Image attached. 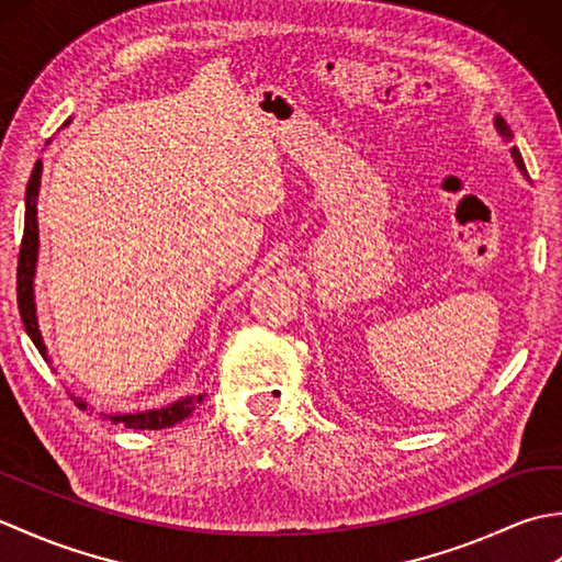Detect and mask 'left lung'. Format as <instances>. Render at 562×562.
Returning a JSON list of instances; mask_svg holds the SVG:
<instances>
[{
  "mask_svg": "<svg viewBox=\"0 0 562 562\" xmlns=\"http://www.w3.org/2000/svg\"><path fill=\"white\" fill-rule=\"evenodd\" d=\"M495 130H497V135L503 137L505 142H512V130H509V125L503 121V115H495ZM509 151H512V159H515V164H517V169H519L524 176H527V166H524V159H521L519 149L512 147Z\"/></svg>",
  "mask_w": 562,
  "mask_h": 562,
  "instance_id": "obj_1",
  "label": "left lung"
}]
</instances>
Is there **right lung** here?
<instances>
[{"label": "right lung", "mask_w": 562, "mask_h": 562, "mask_svg": "<svg viewBox=\"0 0 562 562\" xmlns=\"http://www.w3.org/2000/svg\"><path fill=\"white\" fill-rule=\"evenodd\" d=\"M41 173H43V161H35L33 173L26 186V217H23V238H21V250H19L16 294H19V314L23 321V328H26L29 338L43 355V360L47 364H53L38 326V306H35V268H38V248H41V238H38ZM202 396H205V393H198V396H183L169 405H164V408L137 411V413H101V417L111 420L113 425H125L130 429H164L186 420V417L195 411V405L202 401ZM71 398H75V403L81 411L93 413V405H89L83 398H77V396Z\"/></svg>", "instance_id": "obj_1"}]
</instances>
